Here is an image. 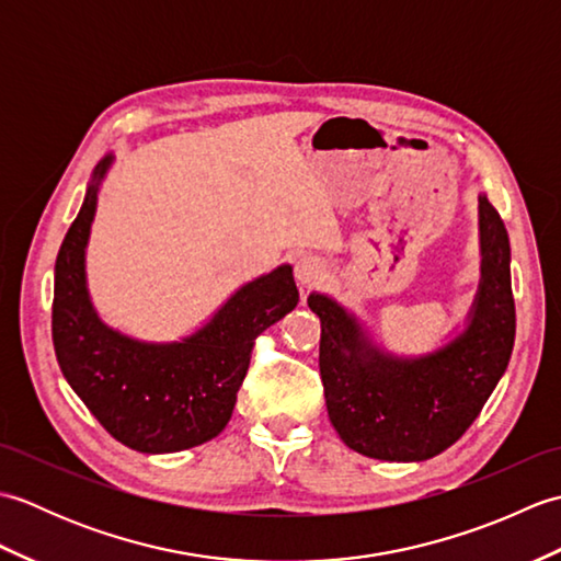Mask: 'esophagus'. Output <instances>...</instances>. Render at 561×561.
<instances>
[{"mask_svg":"<svg viewBox=\"0 0 561 561\" xmlns=\"http://www.w3.org/2000/svg\"><path fill=\"white\" fill-rule=\"evenodd\" d=\"M323 274H325L323 260L316 255L299 257V262H296V267H294V277L301 284V287H313V284L323 279Z\"/></svg>","mask_w":561,"mask_h":561,"instance_id":"34e87169","label":"esophagus"}]
</instances>
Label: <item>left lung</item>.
Instances as JSON below:
<instances>
[{
  "label": "left lung",
  "instance_id": "obj_1",
  "mask_svg": "<svg viewBox=\"0 0 561 561\" xmlns=\"http://www.w3.org/2000/svg\"><path fill=\"white\" fill-rule=\"evenodd\" d=\"M480 287L468 323L444 347L398 356L376 347L359 318L313 291L320 318V378L330 422L352 450L420 462L468 432L504 376L516 337L506 226L480 195Z\"/></svg>",
  "mask_w": 561,
  "mask_h": 561
}]
</instances>
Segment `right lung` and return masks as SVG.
<instances>
[{
    "instance_id": "add662e5",
    "label": "right lung",
    "mask_w": 561,
    "mask_h": 561,
    "mask_svg": "<svg viewBox=\"0 0 561 561\" xmlns=\"http://www.w3.org/2000/svg\"><path fill=\"white\" fill-rule=\"evenodd\" d=\"M113 157L93 169L87 197L55 262L53 342L67 383L105 432L139 453L205 444L229 424L255 337L299 304L291 265L243 284L205 325L178 342H141L99 318L87 287V245L99 187Z\"/></svg>"
}]
</instances>
